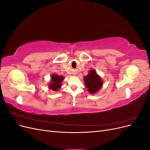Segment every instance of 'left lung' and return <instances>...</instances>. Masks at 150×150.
I'll list each match as a JSON object with an SVG mask.
<instances>
[{"instance_id":"8db88e82","label":"left lung","mask_w":150,"mask_h":150,"mask_svg":"<svg viewBox=\"0 0 150 150\" xmlns=\"http://www.w3.org/2000/svg\"><path fill=\"white\" fill-rule=\"evenodd\" d=\"M86 87L89 93L94 94L101 89L103 86V81L94 70H91L88 76L84 78Z\"/></svg>"}]
</instances>
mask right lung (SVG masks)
<instances>
[{"instance_id": "1", "label": "right lung", "mask_w": 150, "mask_h": 150, "mask_svg": "<svg viewBox=\"0 0 150 150\" xmlns=\"http://www.w3.org/2000/svg\"><path fill=\"white\" fill-rule=\"evenodd\" d=\"M64 79V77L54 74L51 76V83L49 84V88L52 91H57L61 87V82Z\"/></svg>"}]
</instances>
